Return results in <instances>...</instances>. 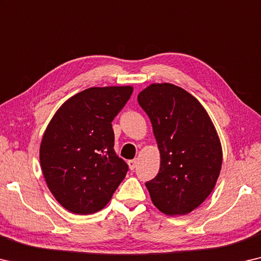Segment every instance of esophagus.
Segmentation results:
<instances>
[{"label": "esophagus", "mask_w": 261, "mask_h": 261, "mask_svg": "<svg viewBox=\"0 0 261 261\" xmlns=\"http://www.w3.org/2000/svg\"><path fill=\"white\" fill-rule=\"evenodd\" d=\"M128 166H129V169L130 170H134L135 168H136V166H138V160H136V159L129 160V161H128Z\"/></svg>", "instance_id": "1"}]
</instances>
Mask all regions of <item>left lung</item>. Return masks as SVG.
Listing matches in <instances>:
<instances>
[{"instance_id":"obj_1","label":"left lung","mask_w":261,"mask_h":261,"mask_svg":"<svg viewBox=\"0 0 261 261\" xmlns=\"http://www.w3.org/2000/svg\"><path fill=\"white\" fill-rule=\"evenodd\" d=\"M153 126L160 170L146 183L150 199L168 216L197 209L217 183L223 163L216 127L197 99L170 83H154L138 94Z\"/></svg>"}]
</instances>
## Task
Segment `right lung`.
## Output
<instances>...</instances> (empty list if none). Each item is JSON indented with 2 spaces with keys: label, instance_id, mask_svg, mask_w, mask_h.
Masks as SVG:
<instances>
[{
  "label": "right lung",
  "instance_id": "obj_1",
  "mask_svg": "<svg viewBox=\"0 0 261 261\" xmlns=\"http://www.w3.org/2000/svg\"><path fill=\"white\" fill-rule=\"evenodd\" d=\"M133 86L90 87L67 99L44 132L39 161L46 186L75 215L103 209L127 174L114 153L112 121Z\"/></svg>",
  "mask_w": 261,
  "mask_h": 261
}]
</instances>
